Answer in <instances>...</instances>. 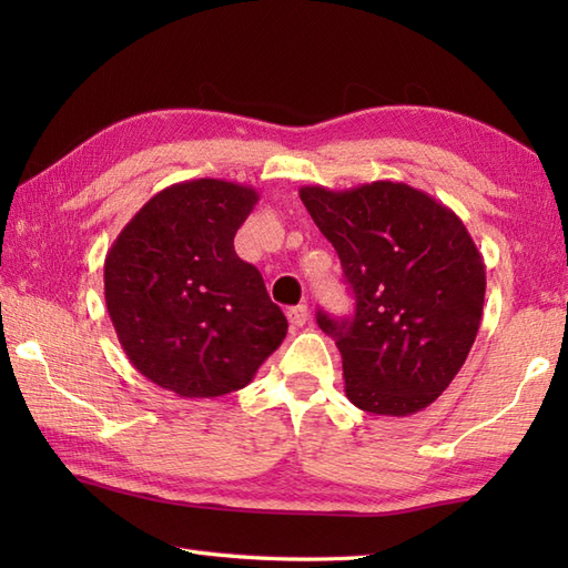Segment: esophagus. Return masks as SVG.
<instances>
[{
    "instance_id": "1",
    "label": "esophagus",
    "mask_w": 568,
    "mask_h": 568,
    "mask_svg": "<svg viewBox=\"0 0 568 568\" xmlns=\"http://www.w3.org/2000/svg\"><path fill=\"white\" fill-rule=\"evenodd\" d=\"M310 320V310L307 305H297L287 310V322L293 324V327H303V324Z\"/></svg>"
}]
</instances>
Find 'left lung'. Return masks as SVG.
<instances>
[{
  "label": "left lung",
  "instance_id": "1",
  "mask_svg": "<svg viewBox=\"0 0 568 568\" xmlns=\"http://www.w3.org/2000/svg\"><path fill=\"white\" fill-rule=\"evenodd\" d=\"M300 200L356 297L352 320L317 312L339 346L346 397L373 415L419 413L449 388L476 342L484 256L446 204L405 183L305 185Z\"/></svg>",
  "mask_w": 568,
  "mask_h": 568
}]
</instances>
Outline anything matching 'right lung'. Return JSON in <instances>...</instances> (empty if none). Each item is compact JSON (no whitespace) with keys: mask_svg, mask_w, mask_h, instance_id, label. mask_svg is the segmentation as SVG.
Segmentation results:
<instances>
[{"mask_svg":"<svg viewBox=\"0 0 568 568\" xmlns=\"http://www.w3.org/2000/svg\"><path fill=\"white\" fill-rule=\"evenodd\" d=\"M258 192L200 178L153 195L104 258V303L131 364L180 397L244 388L287 334L256 265L234 251Z\"/></svg>","mask_w":568,"mask_h":568,"instance_id":"1","label":"right lung"}]
</instances>
